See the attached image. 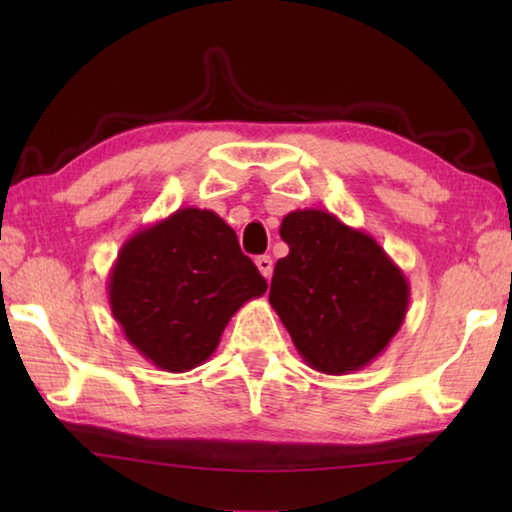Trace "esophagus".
<instances>
[{
    "label": "esophagus",
    "instance_id": "obj_1",
    "mask_svg": "<svg viewBox=\"0 0 512 512\" xmlns=\"http://www.w3.org/2000/svg\"><path fill=\"white\" fill-rule=\"evenodd\" d=\"M255 264L259 268V273H262L266 280H268V277H271V273H273V259H271V255H259L255 259Z\"/></svg>",
    "mask_w": 512,
    "mask_h": 512
}]
</instances>
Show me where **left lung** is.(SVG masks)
<instances>
[{
  "instance_id": "1",
  "label": "left lung",
  "mask_w": 512,
  "mask_h": 512,
  "mask_svg": "<svg viewBox=\"0 0 512 512\" xmlns=\"http://www.w3.org/2000/svg\"><path fill=\"white\" fill-rule=\"evenodd\" d=\"M280 237L289 255L277 259L268 302L300 357L325 375L368 366L406 318L402 268L368 232L314 207L284 216Z\"/></svg>"
}]
</instances>
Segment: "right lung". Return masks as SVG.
Listing matches in <instances>:
<instances>
[{
  "mask_svg": "<svg viewBox=\"0 0 512 512\" xmlns=\"http://www.w3.org/2000/svg\"><path fill=\"white\" fill-rule=\"evenodd\" d=\"M264 293L266 280L235 230L198 207L137 230L108 275L110 311L126 341L167 372L210 359L230 318Z\"/></svg>",
  "mask_w": 512,
  "mask_h": 512,
  "instance_id": "1",
  "label": "right lung"
}]
</instances>
